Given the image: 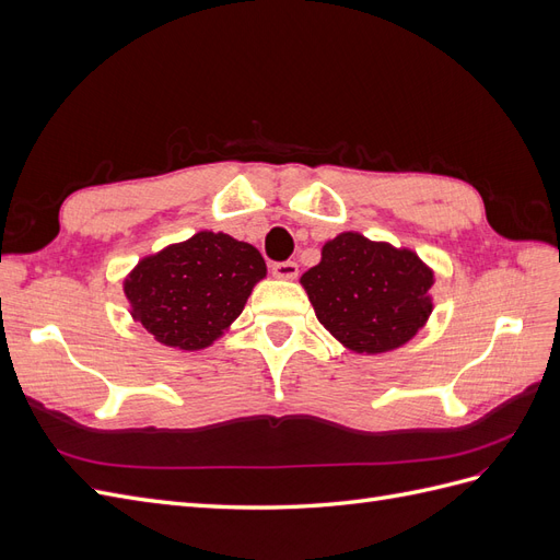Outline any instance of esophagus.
I'll list each match as a JSON object with an SVG mask.
<instances>
[{"label":"esophagus","mask_w":560,"mask_h":560,"mask_svg":"<svg viewBox=\"0 0 560 560\" xmlns=\"http://www.w3.org/2000/svg\"><path fill=\"white\" fill-rule=\"evenodd\" d=\"M270 273L278 280H294L299 276V266L294 261H280L270 266Z\"/></svg>","instance_id":"esophagus-1"}]
</instances>
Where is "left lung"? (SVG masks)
Returning <instances> with one entry per match:
<instances>
[{"mask_svg": "<svg viewBox=\"0 0 560 560\" xmlns=\"http://www.w3.org/2000/svg\"><path fill=\"white\" fill-rule=\"evenodd\" d=\"M319 325L358 354L406 346L434 311V270L409 247L343 231L301 276Z\"/></svg>", "mask_w": 560, "mask_h": 560, "instance_id": "left-lung-1", "label": "left lung"}]
</instances>
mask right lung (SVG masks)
Listing matches in <instances>:
<instances>
[{
  "label": "right lung",
  "mask_w": 560,
  "mask_h": 560,
  "mask_svg": "<svg viewBox=\"0 0 560 560\" xmlns=\"http://www.w3.org/2000/svg\"><path fill=\"white\" fill-rule=\"evenodd\" d=\"M266 278L257 247L229 233L198 231L147 254L124 280L130 317L175 350H206L245 308Z\"/></svg>",
  "instance_id": "add662e5"
}]
</instances>
